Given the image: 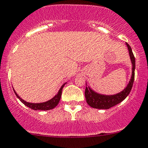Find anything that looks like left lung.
Instances as JSON below:
<instances>
[{
    "instance_id": "left-lung-1",
    "label": "left lung",
    "mask_w": 148,
    "mask_h": 148,
    "mask_svg": "<svg viewBox=\"0 0 148 148\" xmlns=\"http://www.w3.org/2000/svg\"><path fill=\"white\" fill-rule=\"evenodd\" d=\"M126 46L129 52L130 61L132 64V73L130 81L125 88L121 92L113 95H106L96 92L89 86L86 87L85 97L87 103L91 107L98 109H108L122 102L130 94L133 87L135 78V69H136V60L133 55L131 47L126 42Z\"/></svg>"
}]
</instances>
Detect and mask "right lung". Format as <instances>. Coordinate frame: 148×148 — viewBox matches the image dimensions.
Returning <instances> with one entry per match:
<instances>
[{
    "instance_id": "1",
    "label": "right lung",
    "mask_w": 148,
    "mask_h": 148,
    "mask_svg": "<svg viewBox=\"0 0 148 148\" xmlns=\"http://www.w3.org/2000/svg\"><path fill=\"white\" fill-rule=\"evenodd\" d=\"M66 83L63 84V85L61 86V88H60L59 90L58 93L54 96L53 98H52L51 99H49V101H47L45 102H42V103H29V102H27L25 101V100L22 99L18 94H17L16 91H15V89L13 88V91L15 92V94L16 95L17 97L19 99V100L23 103L24 105H25L26 106L29 107V108L31 109H33L37 111V110H40V111H48V110H51L53 109L54 108H55L57 105H58L59 102H60V99H61V96H62V88L64 86V85L66 84Z\"/></svg>"
}]
</instances>
